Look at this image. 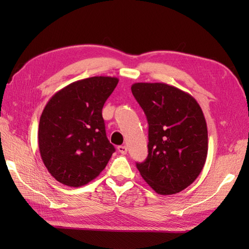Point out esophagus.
<instances>
[{"mask_svg": "<svg viewBox=\"0 0 249 249\" xmlns=\"http://www.w3.org/2000/svg\"><path fill=\"white\" fill-rule=\"evenodd\" d=\"M118 151L121 153V154L125 155L126 153H127V147H126L125 145H120V146H118Z\"/></svg>", "mask_w": 249, "mask_h": 249, "instance_id": "1", "label": "esophagus"}]
</instances>
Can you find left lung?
Instances as JSON below:
<instances>
[{"label": "left lung", "mask_w": 249, "mask_h": 249, "mask_svg": "<svg viewBox=\"0 0 249 249\" xmlns=\"http://www.w3.org/2000/svg\"><path fill=\"white\" fill-rule=\"evenodd\" d=\"M131 92L149 123V155L137 168L155 193L173 195L193 184L208 156V127L192 95L166 83L138 82Z\"/></svg>", "instance_id": "obj_1"}]
</instances>
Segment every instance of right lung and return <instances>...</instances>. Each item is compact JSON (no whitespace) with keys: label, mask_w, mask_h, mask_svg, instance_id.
Listing matches in <instances>:
<instances>
[{"label":"right lung","mask_w":249,"mask_h":249,"mask_svg":"<svg viewBox=\"0 0 249 249\" xmlns=\"http://www.w3.org/2000/svg\"><path fill=\"white\" fill-rule=\"evenodd\" d=\"M119 79L96 76L68 84L40 115L38 147L57 182L79 187L97 178L115 149L106 136L102 110Z\"/></svg>","instance_id":"add662e5"}]
</instances>
